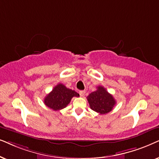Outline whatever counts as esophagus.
<instances>
[{"instance_id": "34e87169", "label": "esophagus", "mask_w": 159, "mask_h": 159, "mask_svg": "<svg viewBox=\"0 0 159 159\" xmlns=\"http://www.w3.org/2000/svg\"><path fill=\"white\" fill-rule=\"evenodd\" d=\"M85 93H86V91H84V90L80 91V92H79L80 96H81V97H84V95H85Z\"/></svg>"}]
</instances>
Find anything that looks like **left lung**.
I'll list each match as a JSON object with an SVG mask.
<instances>
[{"mask_svg":"<svg viewBox=\"0 0 159 159\" xmlns=\"http://www.w3.org/2000/svg\"><path fill=\"white\" fill-rule=\"evenodd\" d=\"M97 89L87 97L91 109L100 114H106L113 110L116 101L113 95L107 92L106 89L99 86Z\"/></svg>","mask_w":159,"mask_h":159,"instance_id":"obj_1","label":"left lung"}]
</instances>
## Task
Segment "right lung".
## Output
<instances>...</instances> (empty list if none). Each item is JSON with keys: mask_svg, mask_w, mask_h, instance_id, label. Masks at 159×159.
<instances>
[{"mask_svg": "<svg viewBox=\"0 0 159 159\" xmlns=\"http://www.w3.org/2000/svg\"><path fill=\"white\" fill-rule=\"evenodd\" d=\"M73 97H78L79 94L63 84H58L44 98V104L53 111H60L67 107Z\"/></svg>", "mask_w": 159, "mask_h": 159, "instance_id": "add662e5", "label": "right lung"}]
</instances>
